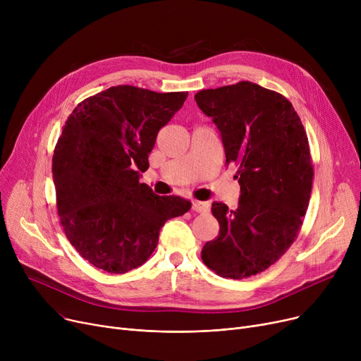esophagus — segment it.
<instances>
[{
  "instance_id": "esophagus-1",
  "label": "esophagus",
  "mask_w": 361,
  "mask_h": 361,
  "mask_svg": "<svg viewBox=\"0 0 361 361\" xmlns=\"http://www.w3.org/2000/svg\"><path fill=\"white\" fill-rule=\"evenodd\" d=\"M209 207H211L209 203H207V202H199V200L193 202V204H192V209H193L195 212H197V214H206V212H209Z\"/></svg>"
}]
</instances>
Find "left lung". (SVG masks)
<instances>
[{
  "mask_svg": "<svg viewBox=\"0 0 361 361\" xmlns=\"http://www.w3.org/2000/svg\"><path fill=\"white\" fill-rule=\"evenodd\" d=\"M195 99L216 124L241 190L235 211L212 203L219 234L202 260L222 278H249L279 260L301 230L314 176L309 139L293 104L256 83L200 90Z\"/></svg>",
  "mask_w": 361,
  "mask_h": 361,
  "instance_id": "1",
  "label": "left lung"
}]
</instances>
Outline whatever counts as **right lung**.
<instances>
[{
    "label": "right lung",
    "instance_id": "obj_1",
    "mask_svg": "<svg viewBox=\"0 0 361 361\" xmlns=\"http://www.w3.org/2000/svg\"><path fill=\"white\" fill-rule=\"evenodd\" d=\"M187 94L120 85L68 116L52 157L56 212L67 240L94 268H139L157 249L164 224L190 209L188 200L158 196L139 183L158 131Z\"/></svg>",
    "mask_w": 361,
    "mask_h": 361
}]
</instances>
